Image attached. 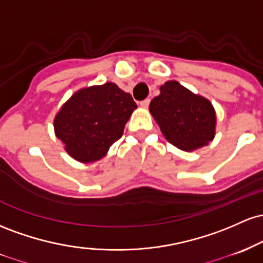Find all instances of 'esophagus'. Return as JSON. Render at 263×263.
<instances>
[{"label": "esophagus", "mask_w": 263, "mask_h": 263, "mask_svg": "<svg viewBox=\"0 0 263 263\" xmlns=\"http://www.w3.org/2000/svg\"><path fill=\"white\" fill-rule=\"evenodd\" d=\"M150 104V99L149 98H146V99H144V100H141L140 102V105L141 107H147V105Z\"/></svg>", "instance_id": "34e87169"}]
</instances>
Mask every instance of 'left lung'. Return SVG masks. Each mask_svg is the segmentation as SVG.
Returning <instances> with one entry per match:
<instances>
[{
    "label": "left lung",
    "mask_w": 263,
    "mask_h": 263,
    "mask_svg": "<svg viewBox=\"0 0 263 263\" xmlns=\"http://www.w3.org/2000/svg\"><path fill=\"white\" fill-rule=\"evenodd\" d=\"M149 109L166 140L179 149L191 152L214 139V107L208 99L195 96L178 82L161 85L160 94L152 100Z\"/></svg>",
    "instance_id": "1"
}]
</instances>
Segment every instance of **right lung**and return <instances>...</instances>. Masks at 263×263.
Returning <instances> with one entry per match:
<instances>
[{
    "mask_svg": "<svg viewBox=\"0 0 263 263\" xmlns=\"http://www.w3.org/2000/svg\"><path fill=\"white\" fill-rule=\"evenodd\" d=\"M137 103L117 84L84 88L70 97L54 119V130L67 153L82 163L105 155L122 138Z\"/></svg>",
    "mask_w": 263,
    "mask_h": 263,
    "instance_id": "obj_1",
    "label": "right lung"
}]
</instances>
